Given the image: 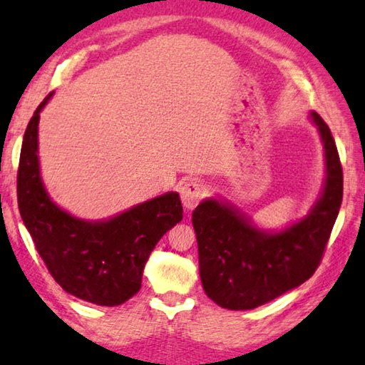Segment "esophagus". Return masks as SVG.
Segmentation results:
<instances>
[{
    "label": "esophagus",
    "instance_id": "1",
    "mask_svg": "<svg viewBox=\"0 0 365 365\" xmlns=\"http://www.w3.org/2000/svg\"><path fill=\"white\" fill-rule=\"evenodd\" d=\"M205 195V186L199 181H187L184 182V186L181 187V202L184 208L187 210H194L199 202L203 199Z\"/></svg>",
    "mask_w": 365,
    "mask_h": 365
}]
</instances>
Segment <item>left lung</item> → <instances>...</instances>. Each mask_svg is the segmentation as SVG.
<instances>
[{
  "instance_id": "left-lung-1",
  "label": "left lung",
  "mask_w": 365,
  "mask_h": 365,
  "mask_svg": "<svg viewBox=\"0 0 365 365\" xmlns=\"http://www.w3.org/2000/svg\"><path fill=\"white\" fill-rule=\"evenodd\" d=\"M325 158L321 194L303 220L261 229L231 203L210 197L192 212L202 287L232 311L255 309L306 282L321 263L343 199V171L330 128L316 112Z\"/></svg>"
}]
</instances>
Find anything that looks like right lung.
<instances>
[{"instance_id":"add662e5","label":"right lung","mask_w":365,"mask_h":365,"mask_svg":"<svg viewBox=\"0 0 365 365\" xmlns=\"http://www.w3.org/2000/svg\"><path fill=\"white\" fill-rule=\"evenodd\" d=\"M24 134L17 171L19 212L54 280L70 295L99 306H118L136 295L157 242L182 220L178 192H166L108 220L76 218L51 199L38 158L40 112Z\"/></svg>"}]
</instances>
